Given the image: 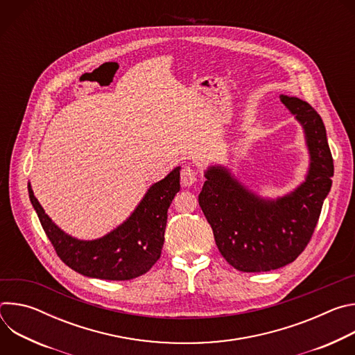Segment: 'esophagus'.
Wrapping results in <instances>:
<instances>
[{
  "label": "esophagus",
  "mask_w": 355,
  "mask_h": 355,
  "mask_svg": "<svg viewBox=\"0 0 355 355\" xmlns=\"http://www.w3.org/2000/svg\"><path fill=\"white\" fill-rule=\"evenodd\" d=\"M196 180H198V173L192 168V167H184L182 170H181V184L184 185V187H191V185H193L195 182H196Z\"/></svg>",
  "instance_id": "34e87169"
}]
</instances>
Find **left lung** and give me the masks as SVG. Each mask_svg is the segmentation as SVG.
I'll return each instance as SVG.
<instances>
[{"mask_svg":"<svg viewBox=\"0 0 355 355\" xmlns=\"http://www.w3.org/2000/svg\"><path fill=\"white\" fill-rule=\"evenodd\" d=\"M308 137L311 170L295 192L275 202L263 200L230 174L212 167L198 196L223 259L243 272H266L295 261L309 244L334 173L320 115L296 96L281 95Z\"/></svg>","mask_w":355,"mask_h":355,"instance_id":"8db88e82","label":"left lung"}]
</instances>
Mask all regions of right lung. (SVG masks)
<instances>
[{"mask_svg":"<svg viewBox=\"0 0 355 355\" xmlns=\"http://www.w3.org/2000/svg\"><path fill=\"white\" fill-rule=\"evenodd\" d=\"M40 225L60 260L78 274L108 281H126L146 274L162 256L167 212L180 191V167L150 187L132 216L110 234L92 241L67 236L49 216L28 185Z\"/></svg>","mask_w":355,"mask_h":355,"instance_id":"add662e5","label":"right lung"}]
</instances>
